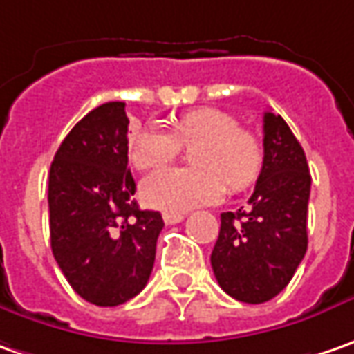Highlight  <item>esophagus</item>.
I'll list each match as a JSON object with an SVG mask.
<instances>
[{
  "instance_id": "34e87169",
  "label": "esophagus",
  "mask_w": 354,
  "mask_h": 354,
  "mask_svg": "<svg viewBox=\"0 0 354 354\" xmlns=\"http://www.w3.org/2000/svg\"><path fill=\"white\" fill-rule=\"evenodd\" d=\"M164 223H168V225H174V223H180L184 220V214L182 212H164Z\"/></svg>"
}]
</instances>
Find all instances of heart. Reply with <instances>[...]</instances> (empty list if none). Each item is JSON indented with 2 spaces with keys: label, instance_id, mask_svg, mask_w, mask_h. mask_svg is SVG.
Segmentation results:
<instances>
[{
  "label": "heart",
  "instance_id": "obj_1",
  "mask_svg": "<svg viewBox=\"0 0 354 354\" xmlns=\"http://www.w3.org/2000/svg\"><path fill=\"white\" fill-rule=\"evenodd\" d=\"M190 150V168H168L148 176L142 198L150 206L182 212L212 204L225 192L241 190L254 182L263 150L254 132L238 127V120L220 109H196L176 118L174 132L162 124H148L132 132L131 158L138 170H158Z\"/></svg>",
  "mask_w": 354,
  "mask_h": 354
}]
</instances>
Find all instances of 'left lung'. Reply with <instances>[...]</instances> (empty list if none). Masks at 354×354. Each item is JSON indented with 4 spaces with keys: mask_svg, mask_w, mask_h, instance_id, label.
Instances as JSON below:
<instances>
[{
    "mask_svg": "<svg viewBox=\"0 0 354 354\" xmlns=\"http://www.w3.org/2000/svg\"><path fill=\"white\" fill-rule=\"evenodd\" d=\"M311 174L299 140L275 113L263 115V166L248 207L223 212L212 269L243 303L281 293L307 252Z\"/></svg>",
    "mask_w": 354,
    "mask_h": 354,
    "instance_id": "left-lung-1",
    "label": "left lung"
}]
</instances>
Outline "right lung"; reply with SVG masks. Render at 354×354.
Masks as SVG:
<instances>
[{"instance_id": "1", "label": "right lung", "mask_w": 354, "mask_h": 354, "mask_svg": "<svg viewBox=\"0 0 354 354\" xmlns=\"http://www.w3.org/2000/svg\"><path fill=\"white\" fill-rule=\"evenodd\" d=\"M134 192L124 102H104L71 129L49 170L51 250L93 305L127 303L152 273L164 222L140 209Z\"/></svg>"}]
</instances>
